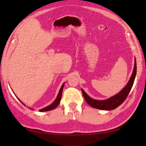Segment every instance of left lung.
<instances>
[{
  "label": "left lung",
  "instance_id": "1",
  "mask_svg": "<svg viewBox=\"0 0 146 146\" xmlns=\"http://www.w3.org/2000/svg\"><path fill=\"white\" fill-rule=\"evenodd\" d=\"M136 73H137V64H136V60L135 58L134 67L131 78H130L127 84L126 85L125 87L119 94H116L115 95H113L108 99H105V100H95V99L89 97L86 94L85 92L83 89H82V94L83 97H84L85 101L91 107L100 110H111L117 108L125 101L128 95L129 94L130 92H131L133 84H134V80L136 76Z\"/></svg>",
  "mask_w": 146,
  "mask_h": 146
}]
</instances>
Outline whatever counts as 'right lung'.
<instances>
[{
  "label": "right lung",
  "mask_w": 146,
  "mask_h": 146,
  "mask_svg": "<svg viewBox=\"0 0 146 146\" xmlns=\"http://www.w3.org/2000/svg\"><path fill=\"white\" fill-rule=\"evenodd\" d=\"M64 83H63V85H62V86H61V88H60V91H59V93H58V95H57V97H56V99L54 100V101L52 102V103L51 104V105H49V106H48V107H44V108H42V109H40L39 110V111H49V110H52V109H54V108H56L57 107H58V105L60 104V100H61V95H62V92H63V87H64ZM18 100H19L22 104H23L24 105H24V104H23V102H22L18 98Z\"/></svg>",
  "instance_id": "add662e5"
}]
</instances>
